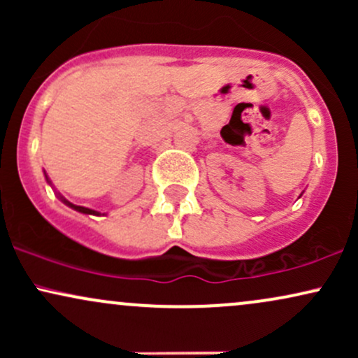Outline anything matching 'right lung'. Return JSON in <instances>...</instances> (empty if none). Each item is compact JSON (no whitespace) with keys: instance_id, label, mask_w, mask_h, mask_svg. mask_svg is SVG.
Segmentation results:
<instances>
[{"instance_id":"1","label":"right lung","mask_w":358,"mask_h":358,"mask_svg":"<svg viewBox=\"0 0 358 358\" xmlns=\"http://www.w3.org/2000/svg\"><path fill=\"white\" fill-rule=\"evenodd\" d=\"M45 178H47V182L50 183V180H48V176H47V175H45ZM59 196H60L62 202H64L65 205H67V207L73 208V210H77V212H80V213H85V215H101V212L92 210V208H87V207H80V205H73V203L69 202V200H65L64 196H62V195H59Z\"/></svg>"}]
</instances>
